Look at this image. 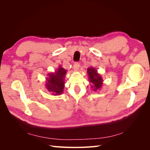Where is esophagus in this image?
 I'll return each mask as SVG.
<instances>
[{
  "label": "esophagus",
  "instance_id": "1",
  "mask_svg": "<svg viewBox=\"0 0 150 150\" xmlns=\"http://www.w3.org/2000/svg\"><path fill=\"white\" fill-rule=\"evenodd\" d=\"M79 66H80V65H79V64L78 62H76V63H74V64L73 65V69H74V70H75V71H78V70L79 69Z\"/></svg>",
  "mask_w": 150,
  "mask_h": 150
}]
</instances>
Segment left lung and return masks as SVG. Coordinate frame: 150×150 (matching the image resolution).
I'll return each mask as SVG.
<instances>
[{
  "mask_svg": "<svg viewBox=\"0 0 150 150\" xmlns=\"http://www.w3.org/2000/svg\"><path fill=\"white\" fill-rule=\"evenodd\" d=\"M87 73L89 76V81L92 83V85H91V88L93 89L94 91H98L103 85V80L101 75L98 73L96 68L93 67L88 68Z\"/></svg>",
  "mask_w": 150,
  "mask_h": 150,
  "instance_id": "1",
  "label": "left lung"
}]
</instances>
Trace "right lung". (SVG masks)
<instances>
[{
	"mask_svg": "<svg viewBox=\"0 0 150 150\" xmlns=\"http://www.w3.org/2000/svg\"><path fill=\"white\" fill-rule=\"evenodd\" d=\"M67 71L61 65L54 72L47 74L46 81V88L54 96H59L64 91V79Z\"/></svg>",
	"mask_w": 150,
	"mask_h": 150,
	"instance_id": "1",
	"label": "right lung"
}]
</instances>
